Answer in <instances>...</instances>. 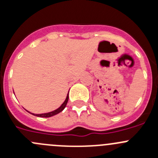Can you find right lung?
I'll use <instances>...</instances> for the list:
<instances>
[{"label": "right lung", "mask_w": 158, "mask_h": 158, "mask_svg": "<svg viewBox=\"0 0 158 158\" xmlns=\"http://www.w3.org/2000/svg\"><path fill=\"white\" fill-rule=\"evenodd\" d=\"M68 100H69V92H68L67 96H66V100L64 101V102H63V104L61 105V106H60V108H58L57 109L54 110V111H50V112H48V113H44V114H33V113H31V114H33V115H35V116H37V117H41V118L52 117V116H53V115H55V114H59L60 112H61V111H63L65 108H66V104H67V102H68Z\"/></svg>", "instance_id": "right-lung-1"}]
</instances>
